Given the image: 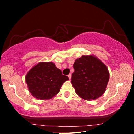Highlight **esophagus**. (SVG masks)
<instances>
[{
	"label": "esophagus",
	"mask_w": 134,
	"mask_h": 134,
	"mask_svg": "<svg viewBox=\"0 0 134 134\" xmlns=\"http://www.w3.org/2000/svg\"><path fill=\"white\" fill-rule=\"evenodd\" d=\"M71 77H72V75L70 74H69L68 75V77L69 78V79H71Z\"/></svg>",
	"instance_id": "obj_1"
}]
</instances>
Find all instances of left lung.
<instances>
[{
  "label": "left lung",
  "instance_id": "1",
  "mask_svg": "<svg viewBox=\"0 0 134 134\" xmlns=\"http://www.w3.org/2000/svg\"><path fill=\"white\" fill-rule=\"evenodd\" d=\"M74 72L71 83L75 91L84 100H95L102 96L106 89L110 73L105 64L93 55L77 58L73 65Z\"/></svg>",
  "mask_w": 134,
  "mask_h": 134
}]
</instances>
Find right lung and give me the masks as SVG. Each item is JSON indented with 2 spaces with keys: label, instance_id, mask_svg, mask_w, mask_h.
Listing matches in <instances>:
<instances>
[{
  "label": "right lung",
  "instance_id": "right-lung-1",
  "mask_svg": "<svg viewBox=\"0 0 134 134\" xmlns=\"http://www.w3.org/2000/svg\"><path fill=\"white\" fill-rule=\"evenodd\" d=\"M28 90L35 98L50 99L59 93L62 85L69 80L60 69L51 62H40L27 72L25 77Z\"/></svg>",
  "mask_w": 134,
  "mask_h": 134
}]
</instances>
